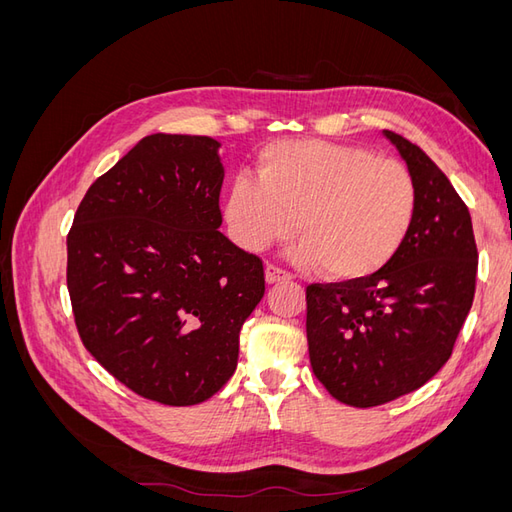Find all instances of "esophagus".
<instances>
[{
  "instance_id": "1",
  "label": "esophagus",
  "mask_w": 512,
  "mask_h": 512,
  "mask_svg": "<svg viewBox=\"0 0 512 512\" xmlns=\"http://www.w3.org/2000/svg\"><path fill=\"white\" fill-rule=\"evenodd\" d=\"M265 280H267V284L286 282V280H290V273L282 271L280 267H275V265H267L265 267Z\"/></svg>"
}]
</instances>
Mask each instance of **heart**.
Segmentation results:
<instances>
[{"mask_svg":"<svg viewBox=\"0 0 512 512\" xmlns=\"http://www.w3.org/2000/svg\"><path fill=\"white\" fill-rule=\"evenodd\" d=\"M418 211L406 164L356 145L280 141L258 156V181L239 177L224 218L250 252L292 237L301 267H322L333 280H363L384 269L408 241Z\"/></svg>","mask_w":512,"mask_h":512,"instance_id":"b5f03b06","label":"heart"}]
</instances>
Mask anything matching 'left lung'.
I'll use <instances>...</instances> for the list:
<instances>
[{"instance_id": "obj_1", "label": "left lung", "mask_w": 512, "mask_h": 512, "mask_svg": "<svg viewBox=\"0 0 512 512\" xmlns=\"http://www.w3.org/2000/svg\"><path fill=\"white\" fill-rule=\"evenodd\" d=\"M416 181L408 241L378 273L307 286V346L316 378L337 401L371 408L438 374L474 301L478 252L472 218L427 153L391 130Z\"/></svg>"}]
</instances>
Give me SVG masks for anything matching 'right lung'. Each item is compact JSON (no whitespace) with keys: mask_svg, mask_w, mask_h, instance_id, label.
<instances>
[{"mask_svg":"<svg viewBox=\"0 0 512 512\" xmlns=\"http://www.w3.org/2000/svg\"><path fill=\"white\" fill-rule=\"evenodd\" d=\"M218 149L209 136H145L91 183L68 232V292L85 348L166 406L222 389L265 294L262 260L218 230Z\"/></svg>","mask_w":512,"mask_h":512,"instance_id":"add662e5","label":"right lung"}]
</instances>
